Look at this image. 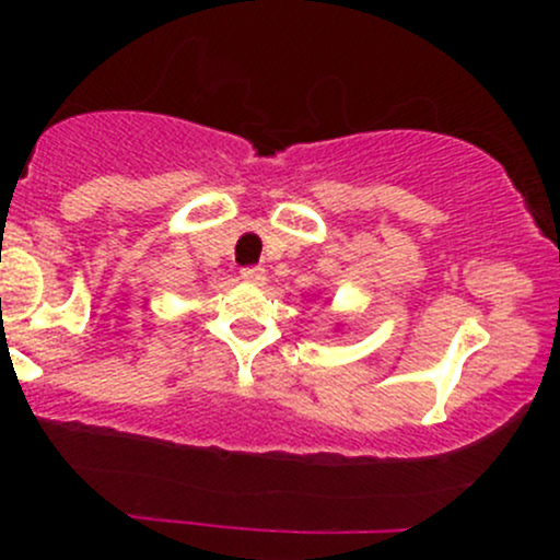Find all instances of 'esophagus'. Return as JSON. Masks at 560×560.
Masks as SVG:
<instances>
[{"mask_svg": "<svg viewBox=\"0 0 560 560\" xmlns=\"http://www.w3.org/2000/svg\"><path fill=\"white\" fill-rule=\"evenodd\" d=\"M242 279L247 281V284H255V287L266 284V268H260V266L242 268Z\"/></svg>", "mask_w": 560, "mask_h": 560, "instance_id": "1", "label": "esophagus"}]
</instances>
